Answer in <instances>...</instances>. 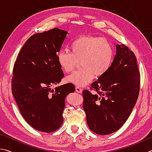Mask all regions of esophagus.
Wrapping results in <instances>:
<instances>
[{"label":"esophagus","mask_w":152,"mask_h":152,"mask_svg":"<svg viewBox=\"0 0 152 152\" xmlns=\"http://www.w3.org/2000/svg\"><path fill=\"white\" fill-rule=\"evenodd\" d=\"M75 91L77 93H79V94H81V93L83 92V89H81L80 87H75Z\"/></svg>","instance_id":"1"}]
</instances>
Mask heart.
Returning <instances> with one entry per match:
<instances>
[{"instance_id": "heart-1", "label": "heart", "mask_w": 152, "mask_h": 152, "mask_svg": "<svg viewBox=\"0 0 152 152\" xmlns=\"http://www.w3.org/2000/svg\"><path fill=\"white\" fill-rule=\"evenodd\" d=\"M70 49L71 53L61 50L57 61L66 73L73 71L80 61L82 68L66 78V82L77 87H86L95 75L103 76L112 65L114 49L106 39L90 34L82 35L72 42Z\"/></svg>"}]
</instances>
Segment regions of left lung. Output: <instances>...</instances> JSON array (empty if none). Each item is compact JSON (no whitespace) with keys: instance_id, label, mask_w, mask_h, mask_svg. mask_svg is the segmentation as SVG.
Returning <instances> with one entry per match:
<instances>
[{"instance_id":"8db88e82","label":"left lung","mask_w":152,"mask_h":152,"mask_svg":"<svg viewBox=\"0 0 152 152\" xmlns=\"http://www.w3.org/2000/svg\"><path fill=\"white\" fill-rule=\"evenodd\" d=\"M116 55L109 71L83 91V110L93 132L108 135L120 129L132 113L140 92L137 58L124 45H116Z\"/></svg>"}]
</instances>
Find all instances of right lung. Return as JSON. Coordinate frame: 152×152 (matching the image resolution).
<instances>
[{"mask_svg":"<svg viewBox=\"0 0 152 152\" xmlns=\"http://www.w3.org/2000/svg\"><path fill=\"white\" fill-rule=\"evenodd\" d=\"M67 33L55 28L33 34L23 45L13 67V97L23 118L40 132L59 128L66 96L75 91L72 83L51 89L64 77L57 55Z\"/></svg>","mask_w":152,"mask_h":152,"instance_id":"obj_1","label":"right lung"}]
</instances>
